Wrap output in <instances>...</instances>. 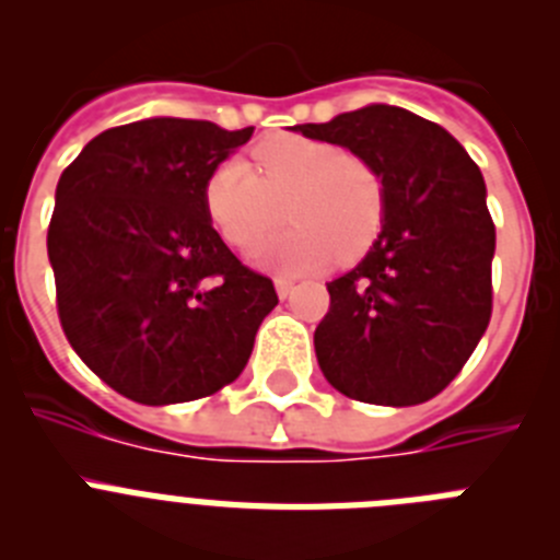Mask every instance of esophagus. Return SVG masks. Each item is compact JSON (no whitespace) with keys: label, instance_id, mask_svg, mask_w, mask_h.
Here are the masks:
<instances>
[{"label":"esophagus","instance_id":"obj_1","mask_svg":"<svg viewBox=\"0 0 560 560\" xmlns=\"http://www.w3.org/2000/svg\"><path fill=\"white\" fill-rule=\"evenodd\" d=\"M275 289H277V294L283 296H289L291 291H294V280H291V277H285V275H280V277H275Z\"/></svg>","mask_w":560,"mask_h":560}]
</instances>
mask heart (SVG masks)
<instances>
[{
  "label": "heart",
  "instance_id": "b5f03b06",
  "mask_svg": "<svg viewBox=\"0 0 560 560\" xmlns=\"http://www.w3.org/2000/svg\"><path fill=\"white\" fill-rule=\"evenodd\" d=\"M257 171L241 156L221 162L205 185V205L221 237L252 246L283 221L289 232L255 249L280 269H328L353 264L373 249L384 226L387 190L381 173L355 153L311 137H275L255 148Z\"/></svg>",
  "mask_w": 560,
  "mask_h": 560
}]
</instances>
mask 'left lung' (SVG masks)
Returning a JSON list of instances; mask_svg holds the SVG:
<instances>
[{
	"label": "left lung",
	"mask_w": 560,
	"mask_h": 560,
	"mask_svg": "<svg viewBox=\"0 0 560 560\" xmlns=\"http://www.w3.org/2000/svg\"><path fill=\"white\" fill-rule=\"evenodd\" d=\"M294 128L350 148L387 190L373 249L328 283L316 361L353 400L423 404L457 378L491 323L497 226L482 173L446 128L407 108L378 103Z\"/></svg>",
	"instance_id": "obj_1"
}]
</instances>
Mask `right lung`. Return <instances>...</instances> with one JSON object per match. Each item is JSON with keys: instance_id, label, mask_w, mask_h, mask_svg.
<instances>
[{"instance_id": "obj_1", "label": "right lung", "mask_w": 560, "mask_h": 560, "mask_svg": "<svg viewBox=\"0 0 560 560\" xmlns=\"http://www.w3.org/2000/svg\"><path fill=\"white\" fill-rule=\"evenodd\" d=\"M210 120L108 128L61 173L47 230L58 319L97 378L137 404L215 395L277 305L271 277L212 230L210 173L252 137Z\"/></svg>"}]
</instances>
